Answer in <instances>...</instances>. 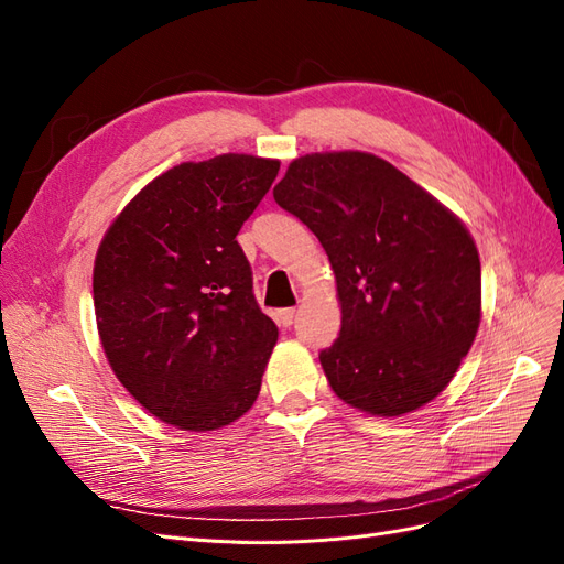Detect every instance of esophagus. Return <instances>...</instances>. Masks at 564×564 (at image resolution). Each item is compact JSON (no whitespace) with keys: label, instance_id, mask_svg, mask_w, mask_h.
I'll use <instances>...</instances> for the list:
<instances>
[{"label":"esophagus","instance_id":"34e87169","mask_svg":"<svg viewBox=\"0 0 564 564\" xmlns=\"http://www.w3.org/2000/svg\"><path fill=\"white\" fill-rule=\"evenodd\" d=\"M294 317H296L294 308H284V311L278 313V324H280V327H292Z\"/></svg>","mask_w":564,"mask_h":564}]
</instances>
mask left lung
Returning a JSON list of instances; mask_svg holds the SVG:
<instances>
[{"label":"left lung","instance_id":"left-lung-1","mask_svg":"<svg viewBox=\"0 0 564 564\" xmlns=\"http://www.w3.org/2000/svg\"><path fill=\"white\" fill-rule=\"evenodd\" d=\"M272 197L329 256L340 334L319 362L336 398L386 419L435 400L482 319L480 253L464 220L362 150L296 158Z\"/></svg>","mask_w":564,"mask_h":564}]
</instances>
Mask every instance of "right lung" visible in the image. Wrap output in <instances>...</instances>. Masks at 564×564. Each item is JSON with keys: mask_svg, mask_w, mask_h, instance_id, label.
<instances>
[{"mask_svg": "<svg viewBox=\"0 0 564 564\" xmlns=\"http://www.w3.org/2000/svg\"><path fill=\"white\" fill-rule=\"evenodd\" d=\"M280 160L226 152L152 178L115 216L94 261L100 346L129 395L181 431L207 433L259 398L278 327L237 245Z\"/></svg>", "mask_w": 564, "mask_h": 564, "instance_id": "add662e5", "label": "right lung"}]
</instances>
